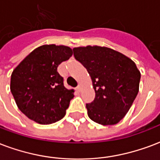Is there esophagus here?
Listing matches in <instances>:
<instances>
[{
	"label": "esophagus",
	"mask_w": 160,
	"mask_h": 160,
	"mask_svg": "<svg viewBox=\"0 0 160 160\" xmlns=\"http://www.w3.org/2000/svg\"><path fill=\"white\" fill-rule=\"evenodd\" d=\"M76 90L78 91V92H80V91H81V85H80V84L78 85V86L76 87Z\"/></svg>",
	"instance_id": "esophagus-1"
}]
</instances>
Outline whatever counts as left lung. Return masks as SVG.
<instances>
[{"instance_id": "1", "label": "left lung", "mask_w": 160, "mask_h": 160, "mask_svg": "<svg viewBox=\"0 0 160 160\" xmlns=\"http://www.w3.org/2000/svg\"><path fill=\"white\" fill-rule=\"evenodd\" d=\"M74 58L87 69L95 98L86 103L88 116L102 125H115L125 117L139 91L141 73L131 59L104 47H74Z\"/></svg>"}]
</instances>
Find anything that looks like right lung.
I'll return each mask as SVG.
<instances>
[{
  "label": "right lung",
  "mask_w": 160,
  "mask_h": 160,
  "mask_svg": "<svg viewBox=\"0 0 160 160\" xmlns=\"http://www.w3.org/2000/svg\"><path fill=\"white\" fill-rule=\"evenodd\" d=\"M73 55L65 46L44 45L23 59L11 75L10 89L20 111L31 120L49 125L62 119L74 98L63 85L58 65Z\"/></svg>",
  "instance_id": "obj_1"
}]
</instances>
